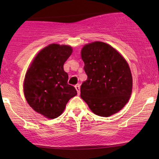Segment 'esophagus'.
Here are the masks:
<instances>
[{
    "label": "esophagus",
    "instance_id": "34e87169",
    "mask_svg": "<svg viewBox=\"0 0 159 159\" xmlns=\"http://www.w3.org/2000/svg\"><path fill=\"white\" fill-rule=\"evenodd\" d=\"M75 87L76 90H77L78 94L79 95L80 94V85L79 84H76L75 86Z\"/></svg>",
    "mask_w": 159,
    "mask_h": 159
}]
</instances>
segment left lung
I'll return each mask as SVG.
<instances>
[{
    "mask_svg": "<svg viewBox=\"0 0 159 159\" xmlns=\"http://www.w3.org/2000/svg\"><path fill=\"white\" fill-rule=\"evenodd\" d=\"M81 58L87 79L81 86V97L90 110L100 116L121 110L132 90V76L126 61L102 42L84 45Z\"/></svg>",
    "mask_w": 159,
    "mask_h": 159,
    "instance_id": "8db88e82",
    "label": "left lung"
}]
</instances>
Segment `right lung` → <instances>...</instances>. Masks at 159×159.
<instances>
[{
    "instance_id": "obj_1",
    "label": "right lung",
    "mask_w": 159,
    "mask_h": 159,
    "mask_svg": "<svg viewBox=\"0 0 159 159\" xmlns=\"http://www.w3.org/2000/svg\"><path fill=\"white\" fill-rule=\"evenodd\" d=\"M72 52L69 45L51 44L34 58L25 75L24 93L27 103L49 119L59 116L77 91L68 84L63 65Z\"/></svg>"
}]
</instances>
